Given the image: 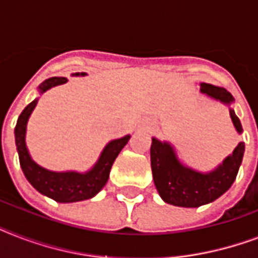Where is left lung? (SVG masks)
Returning <instances> with one entry per match:
<instances>
[{
	"label": "left lung",
	"instance_id": "1",
	"mask_svg": "<svg viewBox=\"0 0 258 258\" xmlns=\"http://www.w3.org/2000/svg\"><path fill=\"white\" fill-rule=\"evenodd\" d=\"M200 91L210 99L220 101L229 108L230 119L237 134H242V125L230 105L234 103L232 93L225 88L201 83ZM245 143L240 142L222 163L210 171H200L180 161L175 147L167 141L153 138L151 170L155 187L166 204L180 208H200L210 204L226 192L236 180L244 158Z\"/></svg>",
	"mask_w": 258,
	"mask_h": 258
}]
</instances>
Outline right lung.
Returning a JSON list of instances; mask_svg holds the SVG:
<instances>
[{"label":"right lung","instance_id":"1","mask_svg":"<svg viewBox=\"0 0 258 258\" xmlns=\"http://www.w3.org/2000/svg\"><path fill=\"white\" fill-rule=\"evenodd\" d=\"M86 72H76L72 76H86ZM68 82L67 78H49L38 86V93L42 95L48 89L56 86H61ZM38 97H36L30 104H28L18 116L17 124L14 128L16 146H17L20 165L24 175L29 183L42 196H46L60 204H71L79 201L89 200L104 187L108 180L109 171L113 162L127 145L131 135H125L119 139H113L104 146V149L97 158L96 163L86 172L70 171H52L42 166L37 165L32 159L26 146V125L30 115L36 108Z\"/></svg>","mask_w":258,"mask_h":258}]
</instances>
